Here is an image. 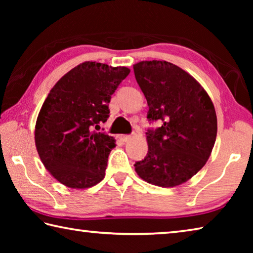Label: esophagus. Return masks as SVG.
I'll list each match as a JSON object with an SVG mask.
<instances>
[{
	"label": "esophagus",
	"mask_w": 253,
	"mask_h": 253,
	"mask_svg": "<svg viewBox=\"0 0 253 253\" xmlns=\"http://www.w3.org/2000/svg\"><path fill=\"white\" fill-rule=\"evenodd\" d=\"M117 138L121 140V142L126 143V142H128V140L131 138V136L130 135H118Z\"/></svg>",
	"instance_id": "obj_1"
}]
</instances>
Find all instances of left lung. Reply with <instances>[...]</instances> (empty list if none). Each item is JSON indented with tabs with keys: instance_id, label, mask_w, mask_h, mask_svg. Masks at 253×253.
Wrapping results in <instances>:
<instances>
[{
	"instance_id": "1",
	"label": "left lung",
	"mask_w": 253,
	"mask_h": 253,
	"mask_svg": "<svg viewBox=\"0 0 253 253\" xmlns=\"http://www.w3.org/2000/svg\"><path fill=\"white\" fill-rule=\"evenodd\" d=\"M137 84L147 100L148 152L135 163L136 173L154 185L173 187L190 179L209 160L216 138L213 102L193 77L166 61L134 65Z\"/></svg>"
}]
</instances>
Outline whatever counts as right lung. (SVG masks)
Segmentation results:
<instances>
[{
  "mask_svg": "<svg viewBox=\"0 0 253 253\" xmlns=\"http://www.w3.org/2000/svg\"><path fill=\"white\" fill-rule=\"evenodd\" d=\"M129 72L126 67L87 61L51 89L38 116L34 138L42 163L60 183L87 188L104 178L116 144L97 130L109 117L111 95Z\"/></svg>",
  "mask_w": 253,
  "mask_h": 253,
  "instance_id": "1",
  "label": "right lung"
}]
</instances>
